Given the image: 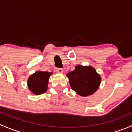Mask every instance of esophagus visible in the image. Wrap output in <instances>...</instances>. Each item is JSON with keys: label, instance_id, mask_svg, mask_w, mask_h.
<instances>
[{"label": "esophagus", "instance_id": "obj_1", "mask_svg": "<svg viewBox=\"0 0 132 132\" xmlns=\"http://www.w3.org/2000/svg\"><path fill=\"white\" fill-rule=\"evenodd\" d=\"M56 71L57 73H62L64 70L62 68H56Z\"/></svg>", "mask_w": 132, "mask_h": 132}]
</instances>
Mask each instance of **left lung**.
Returning a JSON list of instances; mask_svg holds the SVG:
<instances>
[{"mask_svg":"<svg viewBox=\"0 0 132 132\" xmlns=\"http://www.w3.org/2000/svg\"><path fill=\"white\" fill-rule=\"evenodd\" d=\"M71 88L82 96L94 94L100 87L101 76L91 66L77 65L75 69L66 75Z\"/></svg>","mask_w":132,"mask_h":132,"instance_id":"obj_1","label":"left lung"}]
</instances>
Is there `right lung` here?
<instances>
[{
	"label": "right lung",
	"instance_id": "add662e5",
	"mask_svg": "<svg viewBox=\"0 0 132 132\" xmlns=\"http://www.w3.org/2000/svg\"><path fill=\"white\" fill-rule=\"evenodd\" d=\"M52 72L37 71L29 77L27 80L28 88L35 95L45 93L47 91L49 78Z\"/></svg>",
	"mask_w": 132,
	"mask_h": 132
}]
</instances>
